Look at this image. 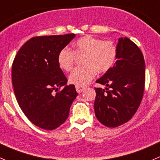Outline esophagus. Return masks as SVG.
<instances>
[{"label": "esophagus", "mask_w": 160, "mask_h": 160, "mask_svg": "<svg viewBox=\"0 0 160 160\" xmlns=\"http://www.w3.org/2000/svg\"><path fill=\"white\" fill-rule=\"evenodd\" d=\"M85 88L86 87H84V86H79V85H77V86H76V90H77V92H78V93H81V92L84 90Z\"/></svg>", "instance_id": "obj_1"}]
</instances>
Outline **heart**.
Segmentation results:
<instances>
[{
    "label": "heart",
    "mask_w": 160,
    "mask_h": 160,
    "mask_svg": "<svg viewBox=\"0 0 160 160\" xmlns=\"http://www.w3.org/2000/svg\"><path fill=\"white\" fill-rule=\"evenodd\" d=\"M74 47V51L65 47L58 56L59 66L65 71H70L74 64L75 53L84 54V65L74 68L68 77L69 82L73 84L85 85L94 78L97 72H106L115 63L117 47L112 41H102L87 35L77 40Z\"/></svg>",
    "instance_id": "b5f03b06"
}]
</instances>
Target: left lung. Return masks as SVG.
Segmentation results:
<instances>
[{"instance_id": "8db88e82", "label": "left lung", "mask_w": 160, "mask_h": 160, "mask_svg": "<svg viewBox=\"0 0 160 160\" xmlns=\"http://www.w3.org/2000/svg\"><path fill=\"white\" fill-rule=\"evenodd\" d=\"M117 62L96 80L105 89L95 88V116L102 125L114 128L129 122L143 98L145 62L142 52L128 38H120Z\"/></svg>"}]
</instances>
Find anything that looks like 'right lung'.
Returning a JSON list of instances; mask_svg holds the SVG:
<instances>
[{"label":"right lung","instance_id":"add662e5","mask_svg":"<svg viewBox=\"0 0 160 160\" xmlns=\"http://www.w3.org/2000/svg\"><path fill=\"white\" fill-rule=\"evenodd\" d=\"M75 36L31 38L13 61L12 80L16 100L26 117L41 129L53 130L63 124L78 95L74 85H67L58 62L59 52Z\"/></svg>","mask_w":160,"mask_h":160}]
</instances>
